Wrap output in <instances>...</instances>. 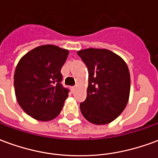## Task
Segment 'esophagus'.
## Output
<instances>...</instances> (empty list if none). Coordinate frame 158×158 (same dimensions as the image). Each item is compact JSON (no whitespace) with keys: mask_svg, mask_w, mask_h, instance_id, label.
<instances>
[{"mask_svg":"<svg viewBox=\"0 0 158 158\" xmlns=\"http://www.w3.org/2000/svg\"><path fill=\"white\" fill-rule=\"evenodd\" d=\"M75 89H76L75 86H72V87H71V90H72V92H73V91L75 90Z\"/></svg>","mask_w":158,"mask_h":158,"instance_id":"1","label":"esophagus"}]
</instances>
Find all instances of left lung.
I'll return each instance as SVG.
<instances>
[{
  "mask_svg": "<svg viewBox=\"0 0 158 158\" xmlns=\"http://www.w3.org/2000/svg\"><path fill=\"white\" fill-rule=\"evenodd\" d=\"M89 71L87 97L80 103L83 116L94 124H106L118 117L128 103L130 76L125 62L106 49L78 52Z\"/></svg>",
  "mask_w": 158,
  "mask_h": 158,
  "instance_id": "left-lung-1",
  "label": "left lung"
}]
</instances>
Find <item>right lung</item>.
I'll return each instance as SVG.
<instances>
[{"instance_id":"obj_1","label":"right lung","mask_w":158,"mask_h":158,"mask_svg":"<svg viewBox=\"0 0 158 158\" xmlns=\"http://www.w3.org/2000/svg\"><path fill=\"white\" fill-rule=\"evenodd\" d=\"M69 51L52 45H40L23 56L14 73L17 101L28 115L40 121L55 118L69 89L62 85L61 69Z\"/></svg>"}]
</instances>
